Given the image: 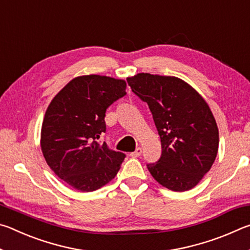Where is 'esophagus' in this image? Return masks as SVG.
I'll list each match as a JSON object with an SVG mask.
<instances>
[{
	"label": "esophagus",
	"mask_w": 250,
	"mask_h": 250,
	"mask_svg": "<svg viewBox=\"0 0 250 250\" xmlns=\"http://www.w3.org/2000/svg\"><path fill=\"white\" fill-rule=\"evenodd\" d=\"M141 154H142V149H141V147H137L134 152H131V153H130V155L132 156V158H138V156H140Z\"/></svg>",
	"instance_id": "1"
}]
</instances>
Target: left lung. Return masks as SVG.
I'll return each instance as SVG.
<instances>
[{"instance_id":"8db88e82","label":"left lung","mask_w":250,"mask_h":250,"mask_svg":"<svg viewBox=\"0 0 250 250\" xmlns=\"http://www.w3.org/2000/svg\"><path fill=\"white\" fill-rule=\"evenodd\" d=\"M147 104L161 139L162 153L147 170L175 192L193 188L210 170L218 151V129L208 104L176 77L138 74L126 79Z\"/></svg>"}]
</instances>
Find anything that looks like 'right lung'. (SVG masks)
<instances>
[{"label": "right lung", "mask_w": 250, "mask_h": 250, "mask_svg": "<svg viewBox=\"0 0 250 250\" xmlns=\"http://www.w3.org/2000/svg\"><path fill=\"white\" fill-rule=\"evenodd\" d=\"M125 87L121 79L82 76L67 83L46 110L41 134L44 158L59 179L80 192L107 184L125 158L100 141L105 110L125 96Z\"/></svg>", "instance_id": "add662e5"}]
</instances>
